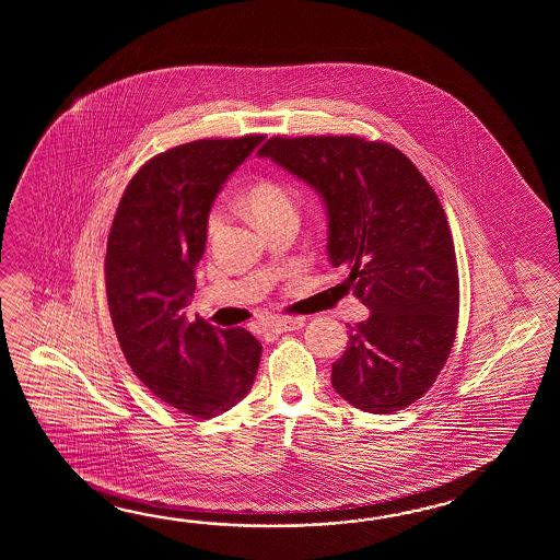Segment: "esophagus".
<instances>
[{
	"label": "esophagus",
	"instance_id": "34e87169",
	"mask_svg": "<svg viewBox=\"0 0 560 560\" xmlns=\"http://www.w3.org/2000/svg\"><path fill=\"white\" fill-rule=\"evenodd\" d=\"M306 324L304 316H278L272 320L266 322V330L270 332H290V330H300Z\"/></svg>",
	"mask_w": 560,
	"mask_h": 560
}]
</instances>
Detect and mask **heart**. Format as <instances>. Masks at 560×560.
<instances>
[{"label":"heart","mask_w":560,"mask_h":560,"mask_svg":"<svg viewBox=\"0 0 560 560\" xmlns=\"http://www.w3.org/2000/svg\"><path fill=\"white\" fill-rule=\"evenodd\" d=\"M244 206L260 228L268 226L284 215H296V203L292 194L285 190L282 184L272 179L254 184L244 196ZM222 222H224V212L215 208L208 218V234H215L222 228Z\"/></svg>","instance_id":"b5f03b06"}]
</instances>
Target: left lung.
I'll use <instances>...</instances> for the list:
<instances>
[{
	"mask_svg": "<svg viewBox=\"0 0 560 560\" xmlns=\"http://www.w3.org/2000/svg\"><path fill=\"white\" fill-rule=\"evenodd\" d=\"M258 155L320 194L328 258L370 310L369 320L348 324L334 390L372 415L417 402L458 326V268L439 196L398 148L358 136H276Z\"/></svg>",
	"mask_w": 560,
	"mask_h": 560,
	"instance_id": "left-lung-1",
	"label": "left lung"
}]
</instances>
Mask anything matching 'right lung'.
I'll return each mask as SVG.
<instances>
[{
    "label": "right lung",
    "mask_w": 560,
    "mask_h": 560,
    "mask_svg": "<svg viewBox=\"0 0 560 560\" xmlns=\"http://www.w3.org/2000/svg\"><path fill=\"white\" fill-rule=\"evenodd\" d=\"M264 136L182 143L145 162L107 236L109 316L130 369L179 412L214 418L250 393L262 345L244 328L188 320L208 214Z\"/></svg>",
    "instance_id": "obj_1"
}]
</instances>
